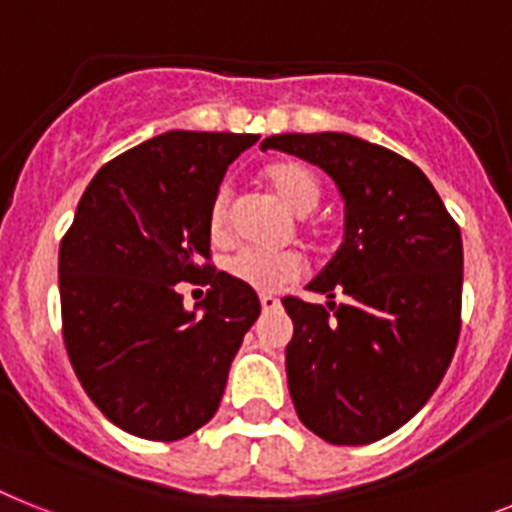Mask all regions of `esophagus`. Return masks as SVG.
<instances>
[{
  "instance_id": "1",
  "label": "esophagus",
  "mask_w": 512,
  "mask_h": 512,
  "mask_svg": "<svg viewBox=\"0 0 512 512\" xmlns=\"http://www.w3.org/2000/svg\"><path fill=\"white\" fill-rule=\"evenodd\" d=\"M260 307H263V312H273V309L281 307V302H278L276 296L263 294V296H260Z\"/></svg>"
}]
</instances>
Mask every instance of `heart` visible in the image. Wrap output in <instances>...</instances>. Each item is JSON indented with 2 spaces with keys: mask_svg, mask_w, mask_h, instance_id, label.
Here are the masks:
<instances>
[{
  "mask_svg": "<svg viewBox=\"0 0 512 512\" xmlns=\"http://www.w3.org/2000/svg\"><path fill=\"white\" fill-rule=\"evenodd\" d=\"M263 179L273 195L281 200L296 216H309L320 205L322 187L320 179L299 161H276L265 166ZM208 234L216 244L229 242L231 236V210L229 192L218 190L210 200L208 208ZM229 276L249 289L276 294L283 286L294 283L302 276V257L294 252H257V249H242L226 265Z\"/></svg>",
  "mask_w": 512,
  "mask_h": 512,
  "instance_id": "b5f03b06",
  "label": "heart"
}]
</instances>
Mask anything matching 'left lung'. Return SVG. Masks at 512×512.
Here are the masks:
<instances>
[{"mask_svg": "<svg viewBox=\"0 0 512 512\" xmlns=\"http://www.w3.org/2000/svg\"><path fill=\"white\" fill-rule=\"evenodd\" d=\"M260 148L320 166L346 203L343 244L309 283L328 307L283 299L296 414L333 445L382 440L432 398L458 346L461 229L422 169L382 145L291 132ZM336 293L347 302L333 303Z\"/></svg>", "mask_w": 512, "mask_h": 512, "instance_id": "8db88e82", "label": "left lung"}]
</instances>
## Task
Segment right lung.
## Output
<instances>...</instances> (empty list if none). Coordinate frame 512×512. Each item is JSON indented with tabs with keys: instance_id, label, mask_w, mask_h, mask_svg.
<instances>
[{
	"instance_id": "obj_1",
	"label": "right lung",
	"mask_w": 512,
	"mask_h": 512,
	"mask_svg": "<svg viewBox=\"0 0 512 512\" xmlns=\"http://www.w3.org/2000/svg\"><path fill=\"white\" fill-rule=\"evenodd\" d=\"M257 135L171 130L101 166L59 244L62 336L88 398L143 440L192 435L218 411L260 299L210 265L208 208ZM208 285L183 309L176 282Z\"/></svg>"
}]
</instances>
